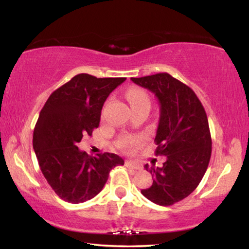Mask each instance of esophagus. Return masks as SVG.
<instances>
[{
  "label": "esophagus",
  "mask_w": 249,
  "mask_h": 249,
  "mask_svg": "<svg viewBox=\"0 0 249 249\" xmlns=\"http://www.w3.org/2000/svg\"><path fill=\"white\" fill-rule=\"evenodd\" d=\"M125 165H126V167L132 168V169H134V170H141V169H142V167H141L140 163H136V162H134V161H130V160H126Z\"/></svg>",
  "instance_id": "1"
}]
</instances>
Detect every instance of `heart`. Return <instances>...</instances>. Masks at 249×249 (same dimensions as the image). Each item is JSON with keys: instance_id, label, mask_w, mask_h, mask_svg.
<instances>
[{"instance_id": "obj_1", "label": "heart", "mask_w": 249, "mask_h": 249, "mask_svg": "<svg viewBox=\"0 0 249 249\" xmlns=\"http://www.w3.org/2000/svg\"><path fill=\"white\" fill-rule=\"evenodd\" d=\"M126 96L129 101L132 107H150V98L145 90L141 88H130L126 92ZM142 142V138L140 136H127L122 137L119 141V147L123 150H132L137 147Z\"/></svg>"}]
</instances>
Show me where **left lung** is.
<instances>
[{
  "label": "left lung",
  "mask_w": 249,
  "mask_h": 249,
  "mask_svg": "<svg viewBox=\"0 0 249 249\" xmlns=\"http://www.w3.org/2000/svg\"><path fill=\"white\" fill-rule=\"evenodd\" d=\"M132 81L159 100L155 154L166 157L161 168L145 165L154 181L142 193L158 205H172L196 190L208 169L212 153L208 116L195 91L169 73L132 78Z\"/></svg>",
  "instance_id": "1"
}]
</instances>
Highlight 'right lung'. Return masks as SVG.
Wrapping results in <instances>:
<instances>
[{
  "label": "right lung",
  "instance_id": "obj_1",
  "mask_svg": "<svg viewBox=\"0 0 249 249\" xmlns=\"http://www.w3.org/2000/svg\"><path fill=\"white\" fill-rule=\"evenodd\" d=\"M125 80L77 74L54 90L41 108L33 147L47 182L66 202L91 200L103 189L112 168L124 165L115 154L93 157L80 151L78 142L99 127L105 100Z\"/></svg>",
  "mask_w": 249,
  "mask_h": 249
}]
</instances>
